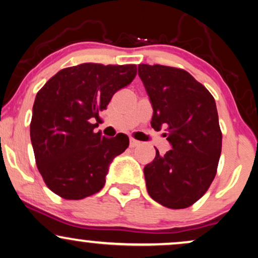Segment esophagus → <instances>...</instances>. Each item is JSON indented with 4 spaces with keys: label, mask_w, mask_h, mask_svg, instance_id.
I'll return each instance as SVG.
<instances>
[{
    "label": "esophagus",
    "mask_w": 258,
    "mask_h": 258,
    "mask_svg": "<svg viewBox=\"0 0 258 258\" xmlns=\"http://www.w3.org/2000/svg\"><path fill=\"white\" fill-rule=\"evenodd\" d=\"M140 144V143L138 142V140H136V139H130V146H131V148H136V146H138Z\"/></svg>",
    "instance_id": "esophagus-1"
}]
</instances>
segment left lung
<instances>
[{"label":"left lung","instance_id":"obj_1","mask_svg":"<svg viewBox=\"0 0 258 258\" xmlns=\"http://www.w3.org/2000/svg\"><path fill=\"white\" fill-rule=\"evenodd\" d=\"M151 101L155 130L165 127L171 150L145 165L146 189L153 200L172 210L195 204L210 188L221 153L219 119L214 97L183 69L138 65Z\"/></svg>","mask_w":258,"mask_h":258}]
</instances>
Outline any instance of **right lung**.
Listing matches in <instances>:
<instances>
[{
  "instance_id": "1",
  "label": "right lung",
  "mask_w": 258,
  "mask_h": 258,
  "mask_svg": "<svg viewBox=\"0 0 258 258\" xmlns=\"http://www.w3.org/2000/svg\"><path fill=\"white\" fill-rule=\"evenodd\" d=\"M137 65L84 63L61 69L38 91L31 142L42 180L54 194L81 200L103 188L110 162L128 148L123 133L101 137L100 114L128 86Z\"/></svg>"
}]
</instances>
